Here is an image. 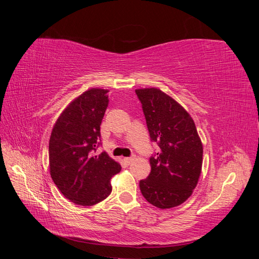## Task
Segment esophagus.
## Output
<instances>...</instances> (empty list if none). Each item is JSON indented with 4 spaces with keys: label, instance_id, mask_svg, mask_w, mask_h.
I'll return each instance as SVG.
<instances>
[{
    "label": "esophagus",
    "instance_id": "1",
    "mask_svg": "<svg viewBox=\"0 0 259 259\" xmlns=\"http://www.w3.org/2000/svg\"><path fill=\"white\" fill-rule=\"evenodd\" d=\"M134 158H135V156L133 155V156H130V158H125V159H124V161H125V163L131 164V163L133 162V160H134Z\"/></svg>",
    "mask_w": 259,
    "mask_h": 259
}]
</instances>
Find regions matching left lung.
I'll return each instance as SVG.
<instances>
[{
	"label": "left lung",
	"mask_w": 259,
	"mask_h": 259,
	"mask_svg": "<svg viewBox=\"0 0 259 259\" xmlns=\"http://www.w3.org/2000/svg\"><path fill=\"white\" fill-rule=\"evenodd\" d=\"M151 142L159 151L150 156L151 171L139 182L144 198L159 208L184 203L192 194L202 168L203 146L192 117L158 89L136 90Z\"/></svg>",
	"instance_id": "1"
}]
</instances>
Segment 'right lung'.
Here are the masks:
<instances>
[{
    "instance_id": "1",
    "label": "right lung",
    "mask_w": 259,
    "mask_h": 259,
    "mask_svg": "<svg viewBox=\"0 0 259 259\" xmlns=\"http://www.w3.org/2000/svg\"><path fill=\"white\" fill-rule=\"evenodd\" d=\"M108 97L107 90L84 92L60 114L50 138L53 182L68 200L83 206L105 200L112 191V176L121 170L106 152L96 153Z\"/></svg>"
}]
</instances>
